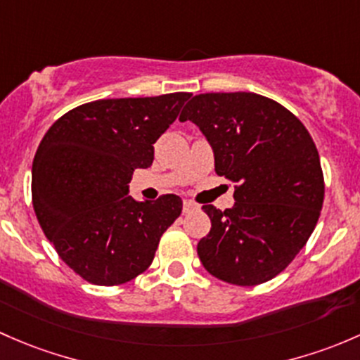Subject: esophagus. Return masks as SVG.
Segmentation results:
<instances>
[{
	"instance_id": "esophagus-1",
	"label": "esophagus",
	"mask_w": 360,
	"mask_h": 360,
	"mask_svg": "<svg viewBox=\"0 0 360 360\" xmlns=\"http://www.w3.org/2000/svg\"><path fill=\"white\" fill-rule=\"evenodd\" d=\"M181 210H184V213H191V211L198 210V205H194V202H192V201H188V199H185V201H184V207H181Z\"/></svg>"
}]
</instances>
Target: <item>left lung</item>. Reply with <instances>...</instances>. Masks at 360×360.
Instances as JSON below:
<instances>
[{
	"instance_id": "left-lung-1",
	"label": "left lung",
	"mask_w": 360,
	"mask_h": 360,
	"mask_svg": "<svg viewBox=\"0 0 360 360\" xmlns=\"http://www.w3.org/2000/svg\"><path fill=\"white\" fill-rule=\"evenodd\" d=\"M187 120L210 142L217 175L237 184L232 207L202 206L211 231L199 240V260L225 283H266L317 225L324 176L316 143L286 107L250 91L195 95L180 114Z\"/></svg>"
}]
</instances>
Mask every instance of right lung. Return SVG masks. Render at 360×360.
Masks as SVG:
<instances>
[{
	"mask_svg": "<svg viewBox=\"0 0 360 360\" xmlns=\"http://www.w3.org/2000/svg\"><path fill=\"white\" fill-rule=\"evenodd\" d=\"M192 94L103 98L55 121L32 161V206L44 236L77 276L117 286L149 269L180 217L175 194L135 201L128 184Z\"/></svg>",
	"mask_w": 360,
	"mask_h": 360,
	"instance_id": "obj_1",
	"label": "right lung"
}]
</instances>
